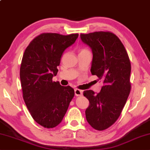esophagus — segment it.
Listing matches in <instances>:
<instances>
[{
	"mask_svg": "<svg viewBox=\"0 0 150 150\" xmlns=\"http://www.w3.org/2000/svg\"><path fill=\"white\" fill-rule=\"evenodd\" d=\"M74 91H75V95L76 96H77V97H80V96H82L83 95V91H81V90H80L78 89H75Z\"/></svg>",
	"mask_w": 150,
	"mask_h": 150,
	"instance_id": "1",
	"label": "esophagus"
}]
</instances>
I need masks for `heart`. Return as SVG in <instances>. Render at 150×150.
Here are the masks:
<instances>
[{"label": "heart", "instance_id": "b5f03b06", "mask_svg": "<svg viewBox=\"0 0 150 150\" xmlns=\"http://www.w3.org/2000/svg\"><path fill=\"white\" fill-rule=\"evenodd\" d=\"M80 52H89L88 50H86V49H81V50H80Z\"/></svg>", "mask_w": 150, "mask_h": 150}]
</instances>
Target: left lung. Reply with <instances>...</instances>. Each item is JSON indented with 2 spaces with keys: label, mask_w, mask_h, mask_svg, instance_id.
Returning a JSON list of instances; mask_svg holds the SVG:
<instances>
[{
  "label": "left lung",
  "mask_w": 150,
  "mask_h": 150,
  "mask_svg": "<svg viewBox=\"0 0 150 150\" xmlns=\"http://www.w3.org/2000/svg\"><path fill=\"white\" fill-rule=\"evenodd\" d=\"M83 43L93 53L91 72L103 81L100 92L84 91L89 101L86 110L87 122L98 131L112 125L120 117L131 91V63L125 47L110 32L81 34Z\"/></svg>",
  "instance_id": "obj_1"
}]
</instances>
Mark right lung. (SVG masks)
Wrapping results in <instances>:
<instances>
[{"label":"right lung","instance_id":"1","mask_svg":"<svg viewBox=\"0 0 150 150\" xmlns=\"http://www.w3.org/2000/svg\"><path fill=\"white\" fill-rule=\"evenodd\" d=\"M78 37V34H41L30 42L23 56V97L31 116L45 128L55 127L61 122L74 96L71 87L62 86L52 78L57 74L64 51Z\"/></svg>","mask_w":150,"mask_h":150}]
</instances>
